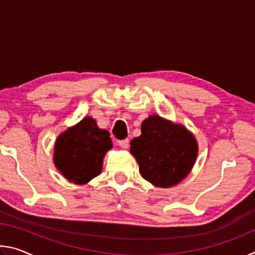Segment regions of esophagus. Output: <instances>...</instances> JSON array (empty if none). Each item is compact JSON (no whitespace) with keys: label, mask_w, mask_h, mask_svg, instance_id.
<instances>
[{"label":"esophagus","mask_w":255,"mask_h":255,"mask_svg":"<svg viewBox=\"0 0 255 255\" xmlns=\"http://www.w3.org/2000/svg\"><path fill=\"white\" fill-rule=\"evenodd\" d=\"M118 145L120 146L122 148H128L129 146V140L128 139H122V140H118Z\"/></svg>","instance_id":"1"}]
</instances>
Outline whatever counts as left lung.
Returning a JSON list of instances; mask_svg holds the SVG:
<instances>
[{"label": "left lung", "mask_w": 255, "mask_h": 255, "mask_svg": "<svg viewBox=\"0 0 255 255\" xmlns=\"http://www.w3.org/2000/svg\"><path fill=\"white\" fill-rule=\"evenodd\" d=\"M130 152L145 180L156 187L169 188L191 171L198 146L183 126L153 115L141 124V135L131 140Z\"/></svg>", "instance_id": "8db88e82"}]
</instances>
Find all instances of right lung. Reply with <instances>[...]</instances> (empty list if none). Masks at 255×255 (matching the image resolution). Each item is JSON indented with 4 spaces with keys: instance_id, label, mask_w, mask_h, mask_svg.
<instances>
[{
    "instance_id": "1",
    "label": "right lung",
    "mask_w": 255,
    "mask_h": 255,
    "mask_svg": "<svg viewBox=\"0 0 255 255\" xmlns=\"http://www.w3.org/2000/svg\"><path fill=\"white\" fill-rule=\"evenodd\" d=\"M110 133L86 117L57 138L54 162L67 180L84 184L100 174L103 157L112 147Z\"/></svg>"
}]
</instances>
